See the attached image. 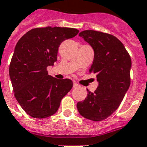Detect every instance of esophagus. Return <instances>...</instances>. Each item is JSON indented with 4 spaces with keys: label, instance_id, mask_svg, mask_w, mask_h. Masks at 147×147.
Masks as SVG:
<instances>
[{
    "label": "esophagus",
    "instance_id": "esophagus-1",
    "mask_svg": "<svg viewBox=\"0 0 147 147\" xmlns=\"http://www.w3.org/2000/svg\"><path fill=\"white\" fill-rule=\"evenodd\" d=\"M79 86V85L77 84V83H76V82H74L73 83V88H76Z\"/></svg>",
    "mask_w": 147,
    "mask_h": 147
}]
</instances>
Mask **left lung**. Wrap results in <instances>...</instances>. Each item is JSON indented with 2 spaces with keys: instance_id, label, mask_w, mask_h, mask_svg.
Returning a JSON list of instances; mask_svg holds the SVG:
<instances>
[{
  "instance_id": "8db88e82",
  "label": "left lung",
  "mask_w": 147,
  "mask_h": 147,
  "mask_svg": "<svg viewBox=\"0 0 147 147\" xmlns=\"http://www.w3.org/2000/svg\"><path fill=\"white\" fill-rule=\"evenodd\" d=\"M79 36L93 49L90 73L96 76L98 86L94 93L87 90V96L78 102L77 109L86 119L100 121L118 109L129 90L131 57L123 43L113 35L84 30Z\"/></svg>"
}]
</instances>
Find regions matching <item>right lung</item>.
I'll list each match as a JSON object with an SVG mask.
<instances>
[{"label": "right lung", "mask_w": 147, "mask_h": 147, "mask_svg": "<svg viewBox=\"0 0 147 147\" xmlns=\"http://www.w3.org/2000/svg\"><path fill=\"white\" fill-rule=\"evenodd\" d=\"M78 32V29L66 27L36 28L16 44L10 79L18 104L32 118H45L55 114L63 97L71 90V79L51 76L47 67L57 61L60 44Z\"/></svg>", "instance_id": "obj_1"}]
</instances>
